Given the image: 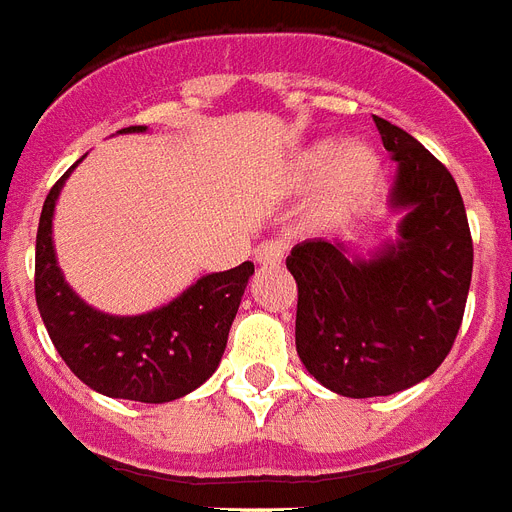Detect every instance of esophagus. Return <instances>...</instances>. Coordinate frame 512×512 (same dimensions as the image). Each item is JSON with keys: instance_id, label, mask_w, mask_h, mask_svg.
Returning a JSON list of instances; mask_svg holds the SVG:
<instances>
[{"instance_id": "34e87169", "label": "esophagus", "mask_w": 512, "mask_h": 512, "mask_svg": "<svg viewBox=\"0 0 512 512\" xmlns=\"http://www.w3.org/2000/svg\"><path fill=\"white\" fill-rule=\"evenodd\" d=\"M286 244L281 239H268V242L257 244L255 247V260L260 265H278L284 260Z\"/></svg>"}]
</instances>
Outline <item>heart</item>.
I'll return each mask as SVG.
<instances>
[{
  "mask_svg": "<svg viewBox=\"0 0 512 512\" xmlns=\"http://www.w3.org/2000/svg\"><path fill=\"white\" fill-rule=\"evenodd\" d=\"M292 181L297 186H315L305 207L307 223L334 231L371 207L384 181V160L365 141L336 147L331 139H323L297 157Z\"/></svg>",
  "mask_w": 512,
  "mask_h": 512,
  "instance_id": "heart-1",
  "label": "heart"
}]
</instances>
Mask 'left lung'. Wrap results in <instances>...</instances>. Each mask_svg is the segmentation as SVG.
Wrapping results in <instances>:
<instances>
[{
    "mask_svg": "<svg viewBox=\"0 0 512 512\" xmlns=\"http://www.w3.org/2000/svg\"><path fill=\"white\" fill-rule=\"evenodd\" d=\"M376 120L397 162V242L368 260L342 242L307 239L286 257L297 281V355L342 397L410 389L444 363L463 323L473 242L460 189L421 141Z\"/></svg>",
    "mask_w": 512,
    "mask_h": 512,
    "instance_id": "8db88e82",
    "label": "left lung"
}]
</instances>
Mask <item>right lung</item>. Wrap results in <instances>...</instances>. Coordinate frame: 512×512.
I'll use <instances>...</instances> for the list:
<instances>
[{"label":"right lung","mask_w":512,"mask_h":512,"mask_svg":"<svg viewBox=\"0 0 512 512\" xmlns=\"http://www.w3.org/2000/svg\"><path fill=\"white\" fill-rule=\"evenodd\" d=\"M126 131H147V126H128L120 134ZM70 170L49 189L36 234L33 284L49 339L70 371L107 397L160 405L194 392L218 368L255 265L247 260L202 276L152 313L126 318L99 313L70 289L54 257L52 215Z\"/></svg>","instance_id":"add662e5"}]
</instances>
